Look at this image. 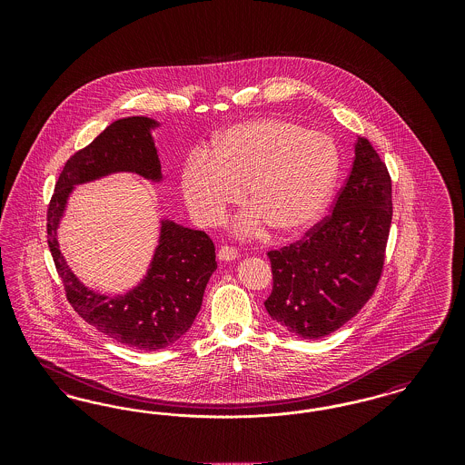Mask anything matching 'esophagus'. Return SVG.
Returning a JSON list of instances; mask_svg holds the SVG:
<instances>
[{
  "mask_svg": "<svg viewBox=\"0 0 465 465\" xmlns=\"http://www.w3.org/2000/svg\"><path fill=\"white\" fill-rule=\"evenodd\" d=\"M237 256H239L237 249H233L230 245H223V247H220V251H218V258L222 262H233Z\"/></svg>",
  "mask_w": 465,
  "mask_h": 465,
  "instance_id": "34e87169",
  "label": "esophagus"
}]
</instances>
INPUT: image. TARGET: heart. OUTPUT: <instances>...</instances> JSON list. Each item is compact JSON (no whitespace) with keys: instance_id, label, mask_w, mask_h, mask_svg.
Wrapping results in <instances>:
<instances>
[{"instance_id":"1","label":"heart","mask_w":465,"mask_h":465,"mask_svg":"<svg viewBox=\"0 0 465 465\" xmlns=\"http://www.w3.org/2000/svg\"><path fill=\"white\" fill-rule=\"evenodd\" d=\"M340 173L328 134L282 120H251L226 129L209 153L190 156L181 188L202 226H216L245 197L251 209L235 224L254 235L268 224L277 235L305 232L322 214Z\"/></svg>"}]
</instances>
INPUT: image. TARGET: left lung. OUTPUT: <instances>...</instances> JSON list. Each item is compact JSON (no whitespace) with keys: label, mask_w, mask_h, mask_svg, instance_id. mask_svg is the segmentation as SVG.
I'll return each instance as SVG.
<instances>
[{"label":"left lung","mask_w":465,"mask_h":465,"mask_svg":"<svg viewBox=\"0 0 465 465\" xmlns=\"http://www.w3.org/2000/svg\"><path fill=\"white\" fill-rule=\"evenodd\" d=\"M391 223L392 179L371 143L357 137L331 214L300 241L266 252L273 275L265 302L270 317L305 340L340 330L375 292Z\"/></svg>","instance_id":"8db88e82"}]
</instances>
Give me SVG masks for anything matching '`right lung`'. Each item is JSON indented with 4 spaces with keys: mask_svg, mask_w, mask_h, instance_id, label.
<instances>
[{
    "mask_svg": "<svg viewBox=\"0 0 465 465\" xmlns=\"http://www.w3.org/2000/svg\"><path fill=\"white\" fill-rule=\"evenodd\" d=\"M155 120L129 116L113 122L89 146L71 156L55 183L46 211L48 247L74 312L113 340L139 351H158L192 328L205 286L218 268L216 249L205 232L162 222L153 262L143 282L122 296L85 288L59 251L57 226L74 184L129 171L160 181V160L150 131Z\"/></svg>",
    "mask_w": 465,
    "mask_h": 465,
    "instance_id": "right-lung-1",
    "label": "right lung"
}]
</instances>
